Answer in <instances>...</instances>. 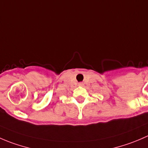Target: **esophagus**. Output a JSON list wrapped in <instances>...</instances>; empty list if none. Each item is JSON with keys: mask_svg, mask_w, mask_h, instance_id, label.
I'll list each match as a JSON object with an SVG mask.
<instances>
[{"mask_svg": "<svg viewBox=\"0 0 148 148\" xmlns=\"http://www.w3.org/2000/svg\"><path fill=\"white\" fill-rule=\"evenodd\" d=\"M79 86H84V84H83L82 82H80V83H79Z\"/></svg>", "mask_w": 148, "mask_h": 148, "instance_id": "obj_1", "label": "esophagus"}]
</instances>
